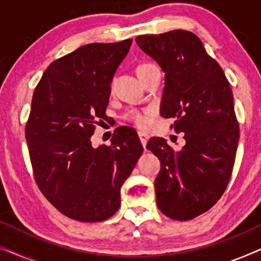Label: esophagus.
<instances>
[{
	"label": "esophagus",
	"instance_id": "esophagus-1",
	"mask_svg": "<svg viewBox=\"0 0 261 261\" xmlns=\"http://www.w3.org/2000/svg\"><path fill=\"white\" fill-rule=\"evenodd\" d=\"M139 139H140L141 145L144 146V147H146V144H147V141H148V139H149L148 135L145 134V133H142V132H140V133H139Z\"/></svg>",
	"mask_w": 261,
	"mask_h": 261
}]
</instances>
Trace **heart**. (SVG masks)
<instances>
[{"label":"heart","instance_id":"1","mask_svg":"<svg viewBox=\"0 0 261 261\" xmlns=\"http://www.w3.org/2000/svg\"><path fill=\"white\" fill-rule=\"evenodd\" d=\"M154 66H155L154 64H152V63H142V64H140V65H138V67H137L138 76H140L141 73L145 72V71L152 69V67H154ZM130 120L133 121V122L140 128H146L149 123L147 113H134V114H132Z\"/></svg>","mask_w":261,"mask_h":261}]
</instances>
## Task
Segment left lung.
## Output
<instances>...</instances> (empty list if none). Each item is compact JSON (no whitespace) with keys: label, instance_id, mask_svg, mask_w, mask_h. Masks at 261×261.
I'll use <instances>...</instances> for the list:
<instances>
[{"label":"left lung","instance_id":"obj_1","mask_svg":"<svg viewBox=\"0 0 261 261\" xmlns=\"http://www.w3.org/2000/svg\"><path fill=\"white\" fill-rule=\"evenodd\" d=\"M137 44L165 72L160 114L187 141L174 152L165 139H149L162 164L156 205L170 219L192 220L215 205L233 172L240 132L230 84L192 32L139 35Z\"/></svg>","mask_w":261,"mask_h":261}]
</instances>
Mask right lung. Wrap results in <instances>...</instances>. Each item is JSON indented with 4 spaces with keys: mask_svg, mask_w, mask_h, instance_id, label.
<instances>
[{
    "mask_svg": "<svg viewBox=\"0 0 261 261\" xmlns=\"http://www.w3.org/2000/svg\"><path fill=\"white\" fill-rule=\"evenodd\" d=\"M132 41L88 44L56 59L32 98L24 134L35 183L57 210L81 222L117 212L121 187L144 151L129 127L117 129L109 146L94 148L90 140Z\"/></svg>",
    "mask_w": 261,
    "mask_h": 261,
    "instance_id": "1",
    "label": "right lung"
}]
</instances>
